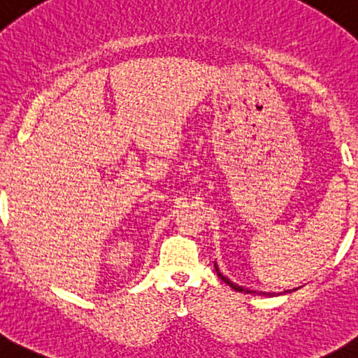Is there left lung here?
<instances>
[{
    "mask_svg": "<svg viewBox=\"0 0 358 358\" xmlns=\"http://www.w3.org/2000/svg\"><path fill=\"white\" fill-rule=\"evenodd\" d=\"M215 271H217V274H218V277L221 280H223L224 283H228V285L232 288V290H236V292H239V293H252V294H263V296H279V294H283V293H292V292H294V290H298V288H293V290H285V292H280V293H271V292H257V290H250V288H247V287H242V285H239V283H234L232 282L229 277H226L223 272H221V269H220V266L217 264V261H215Z\"/></svg>",
    "mask_w": 358,
    "mask_h": 358,
    "instance_id": "8db88e82",
    "label": "left lung"
}]
</instances>
